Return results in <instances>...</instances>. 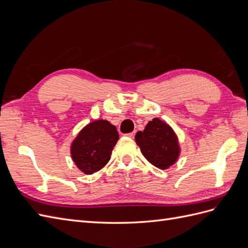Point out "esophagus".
I'll use <instances>...</instances> for the list:
<instances>
[{"label": "esophagus", "instance_id": "esophagus-1", "mask_svg": "<svg viewBox=\"0 0 248 248\" xmlns=\"http://www.w3.org/2000/svg\"><path fill=\"white\" fill-rule=\"evenodd\" d=\"M134 136H136V132H134V131L126 134V137H128V138H130V139H133V138H134Z\"/></svg>", "mask_w": 248, "mask_h": 248}]
</instances>
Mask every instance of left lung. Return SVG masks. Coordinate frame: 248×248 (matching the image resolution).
<instances>
[{"label":"left lung","mask_w":248,"mask_h":248,"mask_svg":"<svg viewBox=\"0 0 248 248\" xmlns=\"http://www.w3.org/2000/svg\"><path fill=\"white\" fill-rule=\"evenodd\" d=\"M136 141L145 158L156 168L166 170L178 159L180 148L176 134L158 118H154L144 131L136 134Z\"/></svg>","instance_id":"obj_1"}]
</instances>
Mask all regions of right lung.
<instances>
[{
  "mask_svg": "<svg viewBox=\"0 0 248 248\" xmlns=\"http://www.w3.org/2000/svg\"><path fill=\"white\" fill-rule=\"evenodd\" d=\"M118 140L116 126L107 120H97L88 124L73 140L72 159L82 172L94 174L108 162Z\"/></svg>",
  "mask_w": 248,
  "mask_h": 248,
  "instance_id": "obj_1",
  "label": "right lung"
}]
</instances>
